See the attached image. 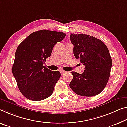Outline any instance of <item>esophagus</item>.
Listing matches in <instances>:
<instances>
[{"instance_id":"esophagus-1","label":"esophagus","mask_w":127,"mask_h":127,"mask_svg":"<svg viewBox=\"0 0 127 127\" xmlns=\"http://www.w3.org/2000/svg\"><path fill=\"white\" fill-rule=\"evenodd\" d=\"M60 73H61L62 75H63V74H64L65 73H67V72L64 71H63V70H61V71H60Z\"/></svg>"}]
</instances>
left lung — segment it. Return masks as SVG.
Wrapping results in <instances>:
<instances>
[{
  "label": "left lung",
  "instance_id": "8db88e82",
  "mask_svg": "<svg viewBox=\"0 0 127 127\" xmlns=\"http://www.w3.org/2000/svg\"><path fill=\"white\" fill-rule=\"evenodd\" d=\"M74 55L85 65L81 74L72 72L69 86L78 95L93 96L102 92L107 85L112 67L108 48L103 42L86 34H71Z\"/></svg>",
  "mask_w": 127,
  "mask_h": 127
}]
</instances>
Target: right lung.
I'll return each instance as SVG.
<instances>
[{"mask_svg": "<svg viewBox=\"0 0 127 127\" xmlns=\"http://www.w3.org/2000/svg\"><path fill=\"white\" fill-rule=\"evenodd\" d=\"M65 35L62 32L41 30L28 36L17 47L12 73L20 91L27 99L39 101L53 93L61 74L43 64L54 46Z\"/></svg>", "mask_w": 127, "mask_h": 127, "instance_id": "right-lung-1", "label": "right lung"}]
</instances>
